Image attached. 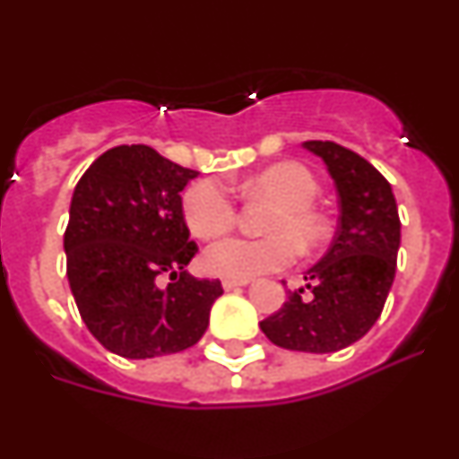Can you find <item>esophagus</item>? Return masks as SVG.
Returning a JSON list of instances; mask_svg holds the SVG:
<instances>
[{"mask_svg":"<svg viewBox=\"0 0 459 459\" xmlns=\"http://www.w3.org/2000/svg\"><path fill=\"white\" fill-rule=\"evenodd\" d=\"M246 285H250V280H234V278L222 280V287H225L227 291L237 290V287H246Z\"/></svg>","mask_w":459,"mask_h":459,"instance_id":"1","label":"esophagus"}]
</instances>
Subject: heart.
Listing matches in <instances>:
<instances>
[{
    "label": "heart",
    "instance_id": "1",
    "mask_svg": "<svg viewBox=\"0 0 459 459\" xmlns=\"http://www.w3.org/2000/svg\"><path fill=\"white\" fill-rule=\"evenodd\" d=\"M248 200L273 202L266 211L259 238H222L209 246L202 264L222 278L248 280L285 269L296 253H312L328 238V221L315 209L319 181L299 163H278L238 184ZM184 218L197 238H216L230 232L237 221V202L225 186L202 179L184 195Z\"/></svg>",
    "mask_w": 459,
    "mask_h": 459
}]
</instances>
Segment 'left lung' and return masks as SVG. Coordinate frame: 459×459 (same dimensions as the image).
Segmentation results:
<instances>
[{
	"mask_svg": "<svg viewBox=\"0 0 459 459\" xmlns=\"http://www.w3.org/2000/svg\"><path fill=\"white\" fill-rule=\"evenodd\" d=\"M303 147L326 163L340 195V222L331 248L307 269L305 290L287 294L259 328L282 350L331 354L375 326L395 278L400 216L388 184L366 158L335 142Z\"/></svg>",
	"mask_w": 459,
	"mask_h": 459,
	"instance_id": "obj_1",
	"label": "left lung"
}]
</instances>
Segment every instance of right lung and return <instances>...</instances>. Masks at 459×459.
I'll return each instance as SVG.
<instances>
[{"mask_svg": "<svg viewBox=\"0 0 459 459\" xmlns=\"http://www.w3.org/2000/svg\"><path fill=\"white\" fill-rule=\"evenodd\" d=\"M195 177L147 144H121L96 158L73 190L64 232L68 285L89 333L112 354H177L209 326L221 280L186 271L197 243L181 190ZM160 277L173 280L165 290Z\"/></svg>", "mask_w": 459, "mask_h": 459, "instance_id": "right-lung-1", "label": "right lung"}]
</instances>
